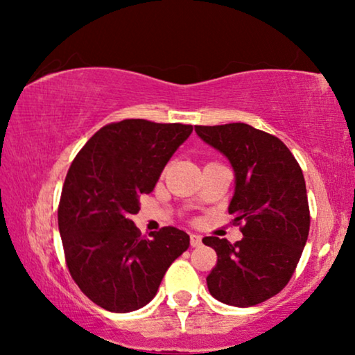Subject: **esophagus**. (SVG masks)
<instances>
[{
  "mask_svg": "<svg viewBox=\"0 0 355 355\" xmlns=\"http://www.w3.org/2000/svg\"><path fill=\"white\" fill-rule=\"evenodd\" d=\"M191 245L192 247H200L202 245V236L191 234Z\"/></svg>",
  "mask_w": 355,
  "mask_h": 355,
  "instance_id": "obj_1",
  "label": "esophagus"
}]
</instances>
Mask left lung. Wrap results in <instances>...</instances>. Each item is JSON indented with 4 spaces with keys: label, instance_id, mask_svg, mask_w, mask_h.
Masks as SVG:
<instances>
[{
    "label": "left lung",
    "instance_id": "obj_1",
    "mask_svg": "<svg viewBox=\"0 0 355 355\" xmlns=\"http://www.w3.org/2000/svg\"><path fill=\"white\" fill-rule=\"evenodd\" d=\"M203 142L225 155L234 171L230 202L244 221L236 244L208 236L216 266L207 276L210 294L223 304L252 307L289 283L309 237L310 213L302 169L278 137L244 123L196 125Z\"/></svg>",
    "mask_w": 355,
    "mask_h": 355
}]
</instances>
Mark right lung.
I'll return each mask as SVG.
<instances>
[{
    "label": "right lung",
    "instance_id": "right-lung-1",
    "mask_svg": "<svg viewBox=\"0 0 355 355\" xmlns=\"http://www.w3.org/2000/svg\"><path fill=\"white\" fill-rule=\"evenodd\" d=\"M193 128L124 119L92 135L67 171L58 208L66 263L82 293L105 310L128 313L155 297L191 237L174 226L150 232L130 216L157 186Z\"/></svg>",
    "mask_w": 355,
    "mask_h": 355
}]
</instances>
